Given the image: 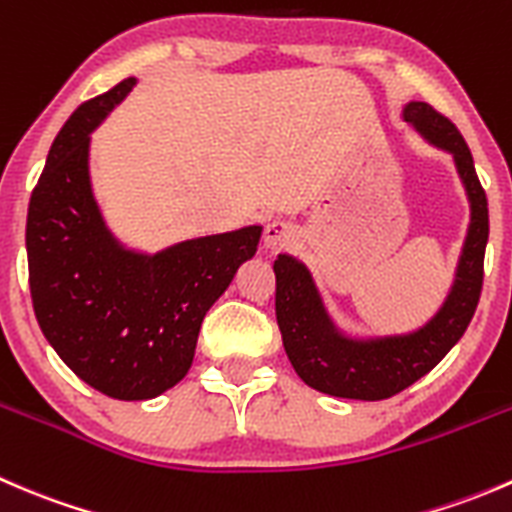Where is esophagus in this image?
Returning a JSON list of instances; mask_svg holds the SVG:
<instances>
[{
  "instance_id": "34e87169",
  "label": "esophagus",
  "mask_w": 512,
  "mask_h": 512,
  "mask_svg": "<svg viewBox=\"0 0 512 512\" xmlns=\"http://www.w3.org/2000/svg\"><path fill=\"white\" fill-rule=\"evenodd\" d=\"M297 237V227H294L289 220H272L265 227V245L270 250H282V247H289Z\"/></svg>"
}]
</instances>
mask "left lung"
I'll use <instances>...</instances> for the list:
<instances>
[{"label":"left lung","instance_id":"obj_1","mask_svg":"<svg viewBox=\"0 0 512 512\" xmlns=\"http://www.w3.org/2000/svg\"><path fill=\"white\" fill-rule=\"evenodd\" d=\"M404 118L433 146L453 153L471 198V227L458 262L456 285L441 312L406 337L352 342L332 327L307 267L287 255L275 260V314L289 361L304 384L339 399L381 401L409 389L463 337L483 289L485 242L490 230L488 198L478 180L471 148L461 131L428 103H409Z\"/></svg>","mask_w":512,"mask_h":512}]
</instances>
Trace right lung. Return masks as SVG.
Wrapping results in <instances>:
<instances>
[{"instance_id": "right-lung-1", "label": "right lung", "mask_w": 512, "mask_h": 512, "mask_svg": "<svg viewBox=\"0 0 512 512\" xmlns=\"http://www.w3.org/2000/svg\"><path fill=\"white\" fill-rule=\"evenodd\" d=\"M136 79L81 103L51 143L27 215L36 322L66 366L101 394L143 401L193 364L200 324L257 252L262 227L126 252L103 225L89 180V133Z\"/></svg>"}]
</instances>
